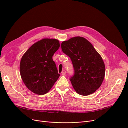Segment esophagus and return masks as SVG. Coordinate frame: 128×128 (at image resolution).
Masks as SVG:
<instances>
[{"mask_svg":"<svg viewBox=\"0 0 128 128\" xmlns=\"http://www.w3.org/2000/svg\"><path fill=\"white\" fill-rule=\"evenodd\" d=\"M62 75H66V70H64H64H62Z\"/></svg>","mask_w":128,"mask_h":128,"instance_id":"1","label":"esophagus"}]
</instances>
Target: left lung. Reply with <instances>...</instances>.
<instances>
[{"instance_id":"1","label":"left lung","mask_w":128,"mask_h":128,"mask_svg":"<svg viewBox=\"0 0 128 128\" xmlns=\"http://www.w3.org/2000/svg\"><path fill=\"white\" fill-rule=\"evenodd\" d=\"M62 52L72 61L74 74L70 80L77 94L88 96L99 88L105 74L102 56L85 38L72 37L61 43Z\"/></svg>"}]
</instances>
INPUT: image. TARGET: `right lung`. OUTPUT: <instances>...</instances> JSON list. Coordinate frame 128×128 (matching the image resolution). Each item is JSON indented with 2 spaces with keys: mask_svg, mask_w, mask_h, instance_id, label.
Instances as JSON below:
<instances>
[{
  "mask_svg": "<svg viewBox=\"0 0 128 128\" xmlns=\"http://www.w3.org/2000/svg\"><path fill=\"white\" fill-rule=\"evenodd\" d=\"M59 47L58 40L44 38L34 44L22 56L20 64L21 78L34 94H46L60 76L52 59Z\"/></svg>",
  "mask_w": 128,
  "mask_h": 128,
  "instance_id": "right-lung-1",
  "label": "right lung"
}]
</instances>
